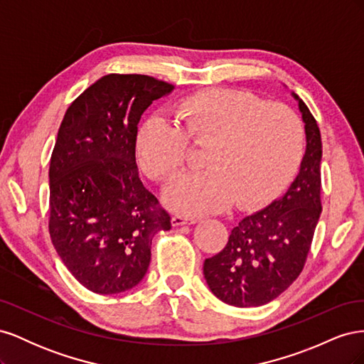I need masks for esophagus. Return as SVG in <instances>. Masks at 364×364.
Returning a JSON list of instances; mask_svg holds the SVG:
<instances>
[{
    "instance_id": "esophagus-1",
    "label": "esophagus",
    "mask_w": 364,
    "mask_h": 364,
    "mask_svg": "<svg viewBox=\"0 0 364 364\" xmlns=\"http://www.w3.org/2000/svg\"><path fill=\"white\" fill-rule=\"evenodd\" d=\"M197 220L196 218H186L182 215H173L171 217V225L173 226H182V225H193L196 223Z\"/></svg>"
}]
</instances>
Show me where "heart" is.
<instances>
[{
    "label": "heart",
    "instance_id": "heart-1",
    "mask_svg": "<svg viewBox=\"0 0 364 364\" xmlns=\"http://www.w3.org/2000/svg\"><path fill=\"white\" fill-rule=\"evenodd\" d=\"M174 126L153 117L138 130L136 156L151 179L167 182L188 158V144L205 147V171L173 182L164 202L183 215L255 209L272 202L299 167L305 132L290 107L234 90H206L173 107Z\"/></svg>",
    "mask_w": 364,
    "mask_h": 364
}]
</instances>
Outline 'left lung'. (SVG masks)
Instances as JSON below:
<instances>
[{"mask_svg":"<svg viewBox=\"0 0 364 364\" xmlns=\"http://www.w3.org/2000/svg\"><path fill=\"white\" fill-rule=\"evenodd\" d=\"M293 97L306 135L299 174L281 199L241 220L223 250L203 262L208 287L229 305L261 306L277 299L299 277L311 247L322 213V139L310 109Z\"/></svg>","mask_w":364,"mask_h":364,"instance_id":"8db88e82","label":"left lung"}]
</instances>
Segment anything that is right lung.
Listing matches in <instances>:
<instances>
[{"mask_svg": "<svg viewBox=\"0 0 364 364\" xmlns=\"http://www.w3.org/2000/svg\"><path fill=\"white\" fill-rule=\"evenodd\" d=\"M174 86L141 74H107L65 112L50 161L53 246L73 277L98 294L146 277L151 240L170 215L139 179L135 147L146 109Z\"/></svg>", "mask_w": 364, "mask_h": 364, "instance_id": "right-lung-1", "label": "right lung"}]
</instances>
